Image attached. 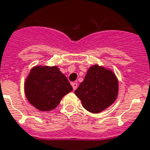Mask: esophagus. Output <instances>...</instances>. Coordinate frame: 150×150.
I'll use <instances>...</instances> for the list:
<instances>
[{"instance_id": "34e87169", "label": "esophagus", "mask_w": 150, "mask_h": 150, "mask_svg": "<svg viewBox=\"0 0 150 150\" xmlns=\"http://www.w3.org/2000/svg\"><path fill=\"white\" fill-rule=\"evenodd\" d=\"M71 86H72V87H73V89H74V90H75V89H77L78 83L77 82H71Z\"/></svg>"}]
</instances>
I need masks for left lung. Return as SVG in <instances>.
I'll return each mask as SVG.
<instances>
[{
  "mask_svg": "<svg viewBox=\"0 0 150 150\" xmlns=\"http://www.w3.org/2000/svg\"><path fill=\"white\" fill-rule=\"evenodd\" d=\"M88 111L98 114L113 104L118 94V81L110 69L94 64L75 91Z\"/></svg>",
  "mask_w": 150,
  "mask_h": 150,
  "instance_id": "8db88e82",
  "label": "left lung"
}]
</instances>
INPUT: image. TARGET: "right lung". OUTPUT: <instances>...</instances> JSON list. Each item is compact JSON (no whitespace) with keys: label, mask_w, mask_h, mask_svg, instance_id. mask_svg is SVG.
<instances>
[{"label":"right lung","mask_w":150,"mask_h":150,"mask_svg":"<svg viewBox=\"0 0 150 150\" xmlns=\"http://www.w3.org/2000/svg\"><path fill=\"white\" fill-rule=\"evenodd\" d=\"M72 91V86L57 66H35L25 82L27 100L40 111H50L61 99Z\"/></svg>","instance_id":"add662e5"}]
</instances>
